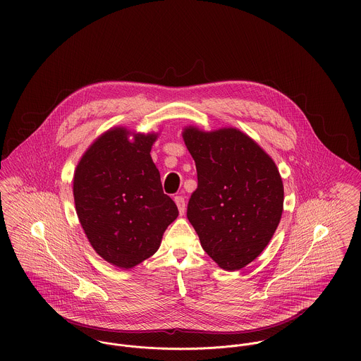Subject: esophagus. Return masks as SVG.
Masks as SVG:
<instances>
[{
  "label": "esophagus",
  "mask_w": 361,
  "mask_h": 361,
  "mask_svg": "<svg viewBox=\"0 0 361 361\" xmlns=\"http://www.w3.org/2000/svg\"><path fill=\"white\" fill-rule=\"evenodd\" d=\"M175 203H176V206H178L179 214H180V215H183V214H185V209H186L185 197H183V196H176V197H175Z\"/></svg>",
  "instance_id": "1"
}]
</instances>
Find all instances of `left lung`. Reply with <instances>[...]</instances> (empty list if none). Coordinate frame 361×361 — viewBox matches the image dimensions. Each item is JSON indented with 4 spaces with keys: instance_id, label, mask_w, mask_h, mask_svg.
Segmentation results:
<instances>
[{
    "instance_id": "1",
    "label": "left lung",
    "mask_w": 361,
    "mask_h": 361,
    "mask_svg": "<svg viewBox=\"0 0 361 361\" xmlns=\"http://www.w3.org/2000/svg\"><path fill=\"white\" fill-rule=\"evenodd\" d=\"M183 140L197 169L188 219L209 257L226 271L240 269L259 256L281 221L279 171L271 157L238 129L188 128Z\"/></svg>"
}]
</instances>
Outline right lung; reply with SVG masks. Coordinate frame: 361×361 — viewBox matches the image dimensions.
I'll use <instances>...</instances> for the list:
<instances>
[{
  "instance_id": "add662e5",
  "label": "right lung",
  "mask_w": 361,
  "mask_h": 361,
  "mask_svg": "<svg viewBox=\"0 0 361 361\" xmlns=\"http://www.w3.org/2000/svg\"><path fill=\"white\" fill-rule=\"evenodd\" d=\"M157 135L128 139L123 128L105 132L82 157L73 176L76 212L93 249L119 268L153 256L179 214L164 193L152 159Z\"/></svg>"
}]
</instances>
